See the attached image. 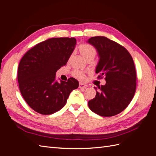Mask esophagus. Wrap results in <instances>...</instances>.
Segmentation results:
<instances>
[{
  "label": "esophagus",
  "instance_id": "esophagus-1",
  "mask_svg": "<svg viewBox=\"0 0 156 156\" xmlns=\"http://www.w3.org/2000/svg\"><path fill=\"white\" fill-rule=\"evenodd\" d=\"M87 87L86 84L81 83H79V88H86Z\"/></svg>",
  "mask_w": 156,
  "mask_h": 156
}]
</instances>
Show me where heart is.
Instances as JSON below:
<instances>
[{
    "label": "heart",
    "mask_w": 156,
    "mask_h": 156,
    "mask_svg": "<svg viewBox=\"0 0 156 156\" xmlns=\"http://www.w3.org/2000/svg\"><path fill=\"white\" fill-rule=\"evenodd\" d=\"M79 49L80 53L84 56V58H86L90 56H94L96 54V50L95 48L88 44H83L80 45ZM73 75L79 80H81V81L85 79V73L81 72V71H75V72H73Z\"/></svg>",
    "instance_id": "obj_1"
}]
</instances>
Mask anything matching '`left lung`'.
<instances>
[{
	"instance_id": "1",
	"label": "left lung",
	"mask_w": 156,
	"mask_h": 156,
	"mask_svg": "<svg viewBox=\"0 0 156 156\" xmlns=\"http://www.w3.org/2000/svg\"><path fill=\"white\" fill-rule=\"evenodd\" d=\"M88 43L98 51V78L105 77V85L94 87L96 97L88 101L92 111L101 116L119 114L128 106L136 90V70L130 53L123 46L104 36L92 37Z\"/></svg>"
}]
</instances>
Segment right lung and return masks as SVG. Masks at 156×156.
Instances as JSON below:
<instances>
[{
	"instance_id": "add662e5",
	"label": "right lung",
	"mask_w": 156,
	"mask_h": 156,
	"mask_svg": "<svg viewBox=\"0 0 156 156\" xmlns=\"http://www.w3.org/2000/svg\"><path fill=\"white\" fill-rule=\"evenodd\" d=\"M76 45L75 37H54L36 44L21 58L17 71L23 98L33 110L51 115L66 103L69 94L79 87L77 80L55 81L56 72L66 64Z\"/></svg>"
}]
</instances>
